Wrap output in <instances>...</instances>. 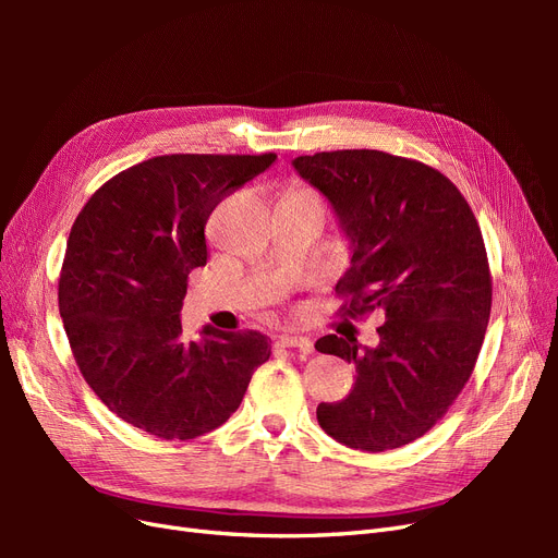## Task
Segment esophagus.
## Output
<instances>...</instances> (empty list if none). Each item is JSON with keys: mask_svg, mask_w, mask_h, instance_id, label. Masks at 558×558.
Segmentation results:
<instances>
[{"mask_svg": "<svg viewBox=\"0 0 558 558\" xmlns=\"http://www.w3.org/2000/svg\"><path fill=\"white\" fill-rule=\"evenodd\" d=\"M277 347L312 351V340H310V337H302V335H279L277 337Z\"/></svg>", "mask_w": 558, "mask_h": 558, "instance_id": "obj_1", "label": "esophagus"}]
</instances>
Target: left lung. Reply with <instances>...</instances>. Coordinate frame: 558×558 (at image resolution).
Wrapping results in <instances>:
<instances>
[{"instance_id":"obj_1","label":"left lung","mask_w":558,"mask_h":558,"mask_svg":"<svg viewBox=\"0 0 558 558\" xmlns=\"http://www.w3.org/2000/svg\"><path fill=\"white\" fill-rule=\"evenodd\" d=\"M293 167L349 240L351 265L335 286L344 316L386 318L377 347L340 335L316 342L356 367L344 400L318 404V424L351 449L410 445L459 398L484 342L492 272L477 218L442 172L384 150H324Z\"/></svg>"}]
</instances>
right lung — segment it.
I'll list each match as a JSON object with an SVG mask.
<instances>
[{
  "label": "right lung",
  "instance_id": "right-lung-1",
  "mask_svg": "<svg viewBox=\"0 0 558 558\" xmlns=\"http://www.w3.org/2000/svg\"><path fill=\"white\" fill-rule=\"evenodd\" d=\"M277 160L172 154L116 174L81 209L60 272V316L83 379L107 408L162 440H193L240 408L272 347L256 330H181L189 275L226 195Z\"/></svg>",
  "mask_w": 558,
  "mask_h": 558
}]
</instances>
